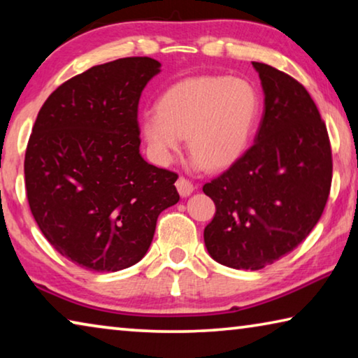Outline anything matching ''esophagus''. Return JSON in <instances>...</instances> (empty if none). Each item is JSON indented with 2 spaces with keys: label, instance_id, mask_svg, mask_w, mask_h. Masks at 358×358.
Listing matches in <instances>:
<instances>
[{
  "label": "esophagus",
  "instance_id": "esophagus-1",
  "mask_svg": "<svg viewBox=\"0 0 358 358\" xmlns=\"http://www.w3.org/2000/svg\"><path fill=\"white\" fill-rule=\"evenodd\" d=\"M176 189H178L180 196H189L192 192H194L195 187L190 182V180H187L185 178H179L178 180H176Z\"/></svg>",
  "mask_w": 358,
  "mask_h": 358
}]
</instances>
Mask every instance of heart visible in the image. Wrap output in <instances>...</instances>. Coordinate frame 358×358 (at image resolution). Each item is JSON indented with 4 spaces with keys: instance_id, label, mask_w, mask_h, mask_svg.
I'll return each mask as SVG.
<instances>
[{
    "instance_id": "obj_1",
    "label": "heart",
    "mask_w": 358,
    "mask_h": 358,
    "mask_svg": "<svg viewBox=\"0 0 358 358\" xmlns=\"http://www.w3.org/2000/svg\"><path fill=\"white\" fill-rule=\"evenodd\" d=\"M261 96L245 78L200 75L178 81L158 97L141 120L148 155L169 166L184 147L192 150L194 171L225 169L248 150L261 118Z\"/></svg>"
}]
</instances>
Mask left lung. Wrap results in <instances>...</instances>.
<instances>
[{"instance_id":"obj_1","label":"left lung","mask_w":358,"mask_h":358,"mask_svg":"<svg viewBox=\"0 0 358 358\" xmlns=\"http://www.w3.org/2000/svg\"><path fill=\"white\" fill-rule=\"evenodd\" d=\"M264 92L255 145L203 185L216 205L205 227L210 256L222 266L259 271L293 251L325 210L333 163L327 126L306 87L252 62Z\"/></svg>"}]
</instances>
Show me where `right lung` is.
Returning <instances> with one entry per match:
<instances>
[{
    "label": "right lung",
    "instance_id": "add662e5",
    "mask_svg": "<svg viewBox=\"0 0 358 358\" xmlns=\"http://www.w3.org/2000/svg\"><path fill=\"white\" fill-rule=\"evenodd\" d=\"M160 71L150 57L96 65L59 86L33 126L24 164L31 214L49 243L87 271L139 262L160 213L179 201L178 174L139 152L137 106Z\"/></svg>",
    "mask_w": 358,
    "mask_h": 358
}]
</instances>
